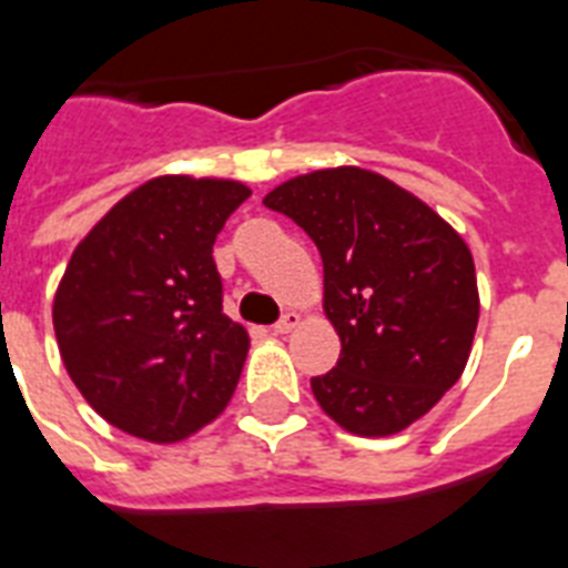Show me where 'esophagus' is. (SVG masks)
Listing matches in <instances>:
<instances>
[{"label": "esophagus", "instance_id": "esophagus-1", "mask_svg": "<svg viewBox=\"0 0 568 568\" xmlns=\"http://www.w3.org/2000/svg\"><path fill=\"white\" fill-rule=\"evenodd\" d=\"M298 320H302V316H298L296 311H287V314L281 316L278 323L272 325V332H275V334H290L298 325Z\"/></svg>", "mask_w": 568, "mask_h": 568}]
</instances>
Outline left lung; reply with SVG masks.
Returning <instances> with one entry per match:
<instances>
[{
	"label": "left lung",
	"instance_id": "left-lung-1",
	"mask_svg": "<svg viewBox=\"0 0 568 568\" xmlns=\"http://www.w3.org/2000/svg\"><path fill=\"white\" fill-rule=\"evenodd\" d=\"M323 257V311L337 367L311 390L334 424L385 438L429 412L463 376L480 320L471 248L394 180L337 165L284 180L263 197Z\"/></svg>",
	"mask_w": 568,
	"mask_h": 568
}]
</instances>
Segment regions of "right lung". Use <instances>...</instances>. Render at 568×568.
<instances>
[{
  "label": "right lung",
  "mask_w": 568,
  "mask_h": 568,
  "mask_svg": "<svg viewBox=\"0 0 568 568\" xmlns=\"http://www.w3.org/2000/svg\"><path fill=\"white\" fill-rule=\"evenodd\" d=\"M248 195L240 180L162 174L73 248L52 328L79 394L121 433L178 444L234 397L252 341L222 311L213 243Z\"/></svg>",
  "instance_id": "1"
}]
</instances>
